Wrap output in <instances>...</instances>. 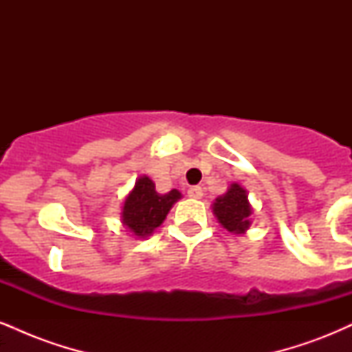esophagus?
<instances>
[{"label":"esophagus","instance_id":"1","mask_svg":"<svg viewBox=\"0 0 352 352\" xmlns=\"http://www.w3.org/2000/svg\"><path fill=\"white\" fill-rule=\"evenodd\" d=\"M188 197H192V199H201V197H204V190H201V187H199V185H195V187H190Z\"/></svg>","mask_w":352,"mask_h":352}]
</instances>
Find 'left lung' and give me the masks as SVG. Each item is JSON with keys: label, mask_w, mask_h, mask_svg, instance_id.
<instances>
[{"label": "left lung", "mask_w": 352, "mask_h": 352, "mask_svg": "<svg viewBox=\"0 0 352 352\" xmlns=\"http://www.w3.org/2000/svg\"><path fill=\"white\" fill-rule=\"evenodd\" d=\"M213 213L221 227L227 228L230 233H245V230L250 227V215H252L246 190L238 184H233L225 195L215 200Z\"/></svg>", "instance_id": "1"}]
</instances>
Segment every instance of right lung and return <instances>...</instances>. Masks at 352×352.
<instances>
[{"label": "right lung", "mask_w": 352, "mask_h": 352, "mask_svg": "<svg viewBox=\"0 0 352 352\" xmlns=\"http://www.w3.org/2000/svg\"><path fill=\"white\" fill-rule=\"evenodd\" d=\"M179 190H170L165 195L157 193L155 184L148 177H140L135 187L125 199L122 210L124 225L135 236H148L167 217L172 205L180 199Z\"/></svg>", "instance_id": "obj_1"}]
</instances>
